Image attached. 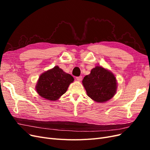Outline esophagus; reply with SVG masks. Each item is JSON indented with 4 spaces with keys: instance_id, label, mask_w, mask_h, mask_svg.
Returning a JSON list of instances; mask_svg holds the SVG:
<instances>
[{
    "instance_id": "esophagus-1",
    "label": "esophagus",
    "mask_w": 150,
    "mask_h": 150,
    "mask_svg": "<svg viewBox=\"0 0 150 150\" xmlns=\"http://www.w3.org/2000/svg\"><path fill=\"white\" fill-rule=\"evenodd\" d=\"M82 79H83V76H78V77H76V79H77V81H82Z\"/></svg>"
}]
</instances>
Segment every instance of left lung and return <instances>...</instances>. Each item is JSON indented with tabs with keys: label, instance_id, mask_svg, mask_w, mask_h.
I'll return each instance as SVG.
<instances>
[{
	"label": "left lung",
	"instance_id": "1",
	"mask_svg": "<svg viewBox=\"0 0 150 150\" xmlns=\"http://www.w3.org/2000/svg\"><path fill=\"white\" fill-rule=\"evenodd\" d=\"M88 96L98 103L110 100L116 91L115 76L111 72L101 66H96L83 80Z\"/></svg>",
	"mask_w": 150,
	"mask_h": 150
}]
</instances>
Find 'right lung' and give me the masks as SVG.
<instances>
[{
    "instance_id": "1",
    "label": "right lung",
    "mask_w": 150,
    "mask_h": 150,
    "mask_svg": "<svg viewBox=\"0 0 150 150\" xmlns=\"http://www.w3.org/2000/svg\"><path fill=\"white\" fill-rule=\"evenodd\" d=\"M74 78L58 66L40 76L36 91L40 96L50 101H56L64 94Z\"/></svg>"
}]
</instances>
